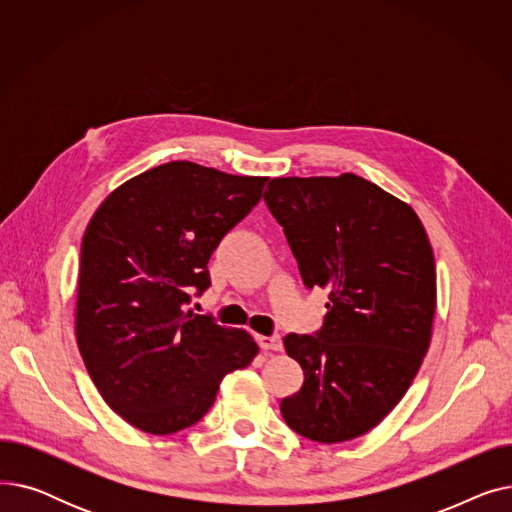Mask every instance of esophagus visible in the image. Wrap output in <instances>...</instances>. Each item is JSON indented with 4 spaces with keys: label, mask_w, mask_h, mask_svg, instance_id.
I'll return each mask as SVG.
<instances>
[{
    "label": "esophagus",
    "mask_w": 512,
    "mask_h": 512,
    "mask_svg": "<svg viewBox=\"0 0 512 512\" xmlns=\"http://www.w3.org/2000/svg\"><path fill=\"white\" fill-rule=\"evenodd\" d=\"M259 346L263 351H282V338L278 334L274 336H257Z\"/></svg>",
    "instance_id": "1"
}]
</instances>
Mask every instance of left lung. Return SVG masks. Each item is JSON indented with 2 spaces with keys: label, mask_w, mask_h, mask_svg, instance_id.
I'll return each instance as SVG.
<instances>
[{
  "label": "left lung",
  "mask_w": 512,
  "mask_h": 512,
  "mask_svg": "<svg viewBox=\"0 0 512 512\" xmlns=\"http://www.w3.org/2000/svg\"><path fill=\"white\" fill-rule=\"evenodd\" d=\"M263 199L305 286L330 292L324 328L284 338L305 382L282 417L313 442L359 438L405 396L432 340L427 232L409 203L357 174L274 178Z\"/></svg>",
  "instance_id": "1"
}]
</instances>
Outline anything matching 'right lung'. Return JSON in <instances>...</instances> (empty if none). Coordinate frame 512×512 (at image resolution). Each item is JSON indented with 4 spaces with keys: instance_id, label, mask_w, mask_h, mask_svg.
I'll return each mask as SVG.
<instances>
[{
    "instance_id": "1",
    "label": "right lung",
    "mask_w": 512,
    "mask_h": 512,
    "mask_svg": "<svg viewBox=\"0 0 512 512\" xmlns=\"http://www.w3.org/2000/svg\"><path fill=\"white\" fill-rule=\"evenodd\" d=\"M265 176L168 161L120 184L80 247L74 330L103 400L145 434L170 436L213 405L259 346L247 330L186 311L220 240L259 203Z\"/></svg>"
}]
</instances>
